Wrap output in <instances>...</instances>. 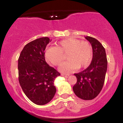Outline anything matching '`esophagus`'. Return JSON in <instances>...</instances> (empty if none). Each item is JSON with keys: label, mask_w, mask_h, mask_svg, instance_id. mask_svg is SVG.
<instances>
[{"label": "esophagus", "mask_w": 123, "mask_h": 123, "mask_svg": "<svg viewBox=\"0 0 123 123\" xmlns=\"http://www.w3.org/2000/svg\"><path fill=\"white\" fill-rule=\"evenodd\" d=\"M61 76L65 77H68L69 74H66V73H61Z\"/></svg>", "instance_id": "esophagus-1"}]
</instances>
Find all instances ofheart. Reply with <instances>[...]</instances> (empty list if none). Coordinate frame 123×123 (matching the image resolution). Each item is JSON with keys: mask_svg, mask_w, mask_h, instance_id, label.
<instances>
[{"mask_svg": "<svg viewBox=\"0 0 123 123\" xmlns=\"http://www.w3.org/2000/svg\"><path fill=\"white\" fill-rule=\"evenodd\" d=\"M92 46L89 42L70 37L58 42L55 47L47 49L44 57L48 63L60 66L66 55L68 61L61 66L60 70L69 72L87 67L92 61Z\"/></svg>", "mask_w": 123, "mask_h": 123, "instance_id": "b5f03b06", "label": "heart"}]
</instances>
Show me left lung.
Wrapping results in <instances>:
<instances>
[{
	"label": "left lung",
	"instance_id": "8db88e82",
	"mask_svg": "<svg viewBox=\"0 0 123 123\" xmlns=\"http://www.w3.org/2000/svg\"><path fill=\"white\" fill-rule=\"evenodd\" d=\"M85 38L92 46V60L87 69L74 74L77 82L73 87V90L79 98L91 100L98 96L104 86L108 61L102 44L94 37L86 36Z\"/></svg>",
	"mask_w": 123,
	"mask_h": 123
}]
</instances>
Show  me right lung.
<instances>
[{
    "instance_id": "obj_1",
    "label": "right lung",
    "mask_w": 123,
    "mask_h": 123,
    "mask_svg": "<svg viewBox=\"0 0 123 123\" xmlns=\"http://www.w3.org/2000/svg\"><path fill=\"white\" fill-rule=\"evenodd\" d=\"M51 42L40 37L25 46L18 58V80L24 92L38 105L49 103L56 92L54 81L60 73L46 62L44 50Z\"/></svg>"
}]
</instances>
